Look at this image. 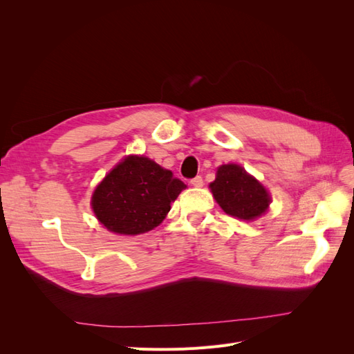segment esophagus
Returning <instances> with one entry per match:
<instances>
[{
	"label": "esophagus",
	"mask_w": 354,
	"mask_h": 354,
	"mask_svg": "<svg viewBox=\"0 0 354 354\" xmlns=\"http://www.w3.org/2000/svg\"><path fill=\"white\" fill-rule=\"evenodd\" d=\"M190 185L195 186V187H202L203 186V180H202L201 176H196L195 178L190 180Z\"/></svg>",
	"instance_id": "obj_1"
}]
</instances>
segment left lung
I'll return each mask as SVG.
<instances>
[{"instance_id": "8db88e82", "label": "left lung", "mask_w": 354, "mask_h": 354, "mask_svg": "<svg viewBox=\"0 0 354 354\" xmlns=\"http://www.w3.org/2000/svg\"><path fill=\"white\" fill-rule=\"evenodd\" d=\"M209 187L223 211L241 220L260 217L270 203L261 183L236 164L221 165Z\"/></svg>"}]
</instances>
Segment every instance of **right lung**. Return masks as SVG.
Returning a JSON list of instances; mask_svg holds the SVG:
<instances>
[{
	"mask_svg": "<svg viewBox=\"0 0 354 354\" xmlns=\"http://www.w3.org/2000/svg\"><path fill=\"white\" fill-rule=\"evenodd\" d=\"M185 187L152 159L128 156L94 190L91 207L111 232L140 234L159 226Z\"/></svg>",
	"mask_w": 354,
	"mask_h": 354,
	"instance_id": "obj_1",
	"label": "right lung"
}]
</instances>
